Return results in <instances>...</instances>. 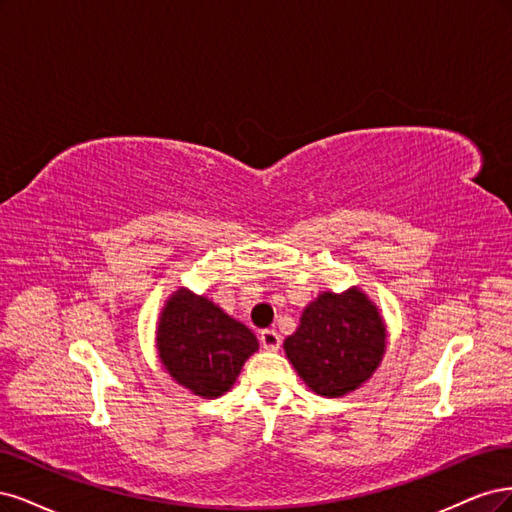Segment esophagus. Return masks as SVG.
<instances>
[{"mask_svg":"<svg viewBox=\"0 0 512 512\" xmlns=\"http://www.w3.org/2000/svg\"><path fill=\"white\" fill-rule=\"evenodd\" d=\"M259 340H261V346L266 351H278L280 349V336L276 329H263V332L259 334Z\"/></svg>","mask_w":512,"mask_h":512,"instance_id":"esophagus-1","label":"esophagus"}]
</instances>
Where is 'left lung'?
<instances>
[{
	"mask_svg": "<svg viewBox=\"0 0 512 512\" xmlns=\"http://www.w3.org/2000/svg\"><path fill=\"white\" fill-rule=\"evenodd\" d=\"M289 364L310 391L342 398L368 383L387 351V325L366 291H321L283 342Z\"/></svg>",
	"mask_w": 512,
	"mask_h": 512,
	"instance_id": "left-lung-1",
	"label": "left lung"
}]
</instances>
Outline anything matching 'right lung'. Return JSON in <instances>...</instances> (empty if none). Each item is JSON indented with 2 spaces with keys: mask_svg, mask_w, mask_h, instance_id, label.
Listing matches in <instances>:
<instances>
[{
  "mask_svg": "<svg viewBox=\"0 0 512 512\" xmlns=\"http://www.w3.org/2000/svg\"><path fill=\"white\" fill-rule=\"evenodd\" d=\"M155 334L159 361L172 381L204 400L232 389L244 361L259 351L249 327L187 287L163 304Z\"/></svg>",
  "mask_w": 512,
  "mask_h": 512,
  "instance_id": "add662e5",
  "label": "right lung"
}]
</instances>
